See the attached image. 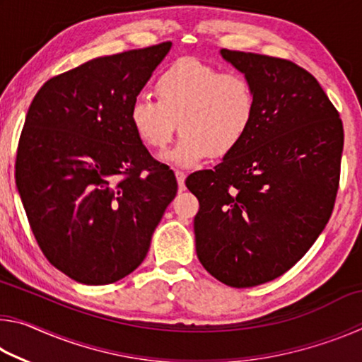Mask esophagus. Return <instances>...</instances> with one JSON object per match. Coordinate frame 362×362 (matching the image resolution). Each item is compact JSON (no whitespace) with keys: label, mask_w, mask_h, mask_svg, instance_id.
I'll use <instances>...</instances> for the list:
<instances>
[{"label":"esophagus","mask_w":362,"mask_h":362,"mask_svg":"<svg viewBox=\"0 0 362 362\" xmlns=\"http://www.w3.org/2000/svg\"><path fill=\"white\" fill-rule=\"evenodd\" d=\"M175 177H177V183H179V188H180V192H182V189L185 188L187 174L183 173V170H175Z\"/></svg>","instance_id":"obj_1"}]
</instances>
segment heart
I'll list each match as a JSON object with an SVG mask.
<instances>
[{"mask_svg":"<svg viewBox=\"0 0 362 362\" xmlns=\"http://www.w3.org/2000/svg\"><path fill=\"white\" fill-rule=\"evenodd\" d=\"M155 89L159 100L146 95L132 100L129 121L140 142L155 150L173 140L180 121V140L163 155L174 166L193 168L211 153L226 156L247 136L255 118L252 81L198 59L177 60L159 75Z\"/></svg>","mask_w":362,"mask_h":362,"instance_id":"1","label":"heart"}]
</instances>
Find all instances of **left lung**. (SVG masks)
I'll use <instances>...</instances> for the list:
<instances>
[{
    "label": "left lung",
    "mask_w": 362,
    "mask_h": 362,
    "mask_svg": "<svg viewBox=\"0 0 362 362\" xmlns=\"http://www.w3.org/2000/svg\"><path fill=\"white\" fill-rule=\"evenodd\" d=\"M254 84L247 136L214 169L187 177L199 201L196 254L231 287L276 279L327 225L340 180L343 124L316 78L291 60L220 51Z\"/></svg>",
    "instance_id": "8db88e82"
}]
</instances>
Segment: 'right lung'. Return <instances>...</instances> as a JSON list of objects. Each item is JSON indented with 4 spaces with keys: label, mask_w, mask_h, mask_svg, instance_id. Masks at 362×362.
Instances as JSON below:
<instances>
[{
    "label": "right lung",
    "mask_w": 362,
    "mask_h": 362,
    "mask_svg": "<svg viewBox=\"0 0 362 362\" xmlns=\"http://www.w3.org/2000/svg\"><path fill=\"white\" fill-rule=\"evenodd\" d=\"M173 42L97 57L42 84L28 108L16 185L46 259L83 284L132 273L177 180L134 132L129 107Z\"/></svg>",
    "instance_id": "obj_1"
}]
</instances>
